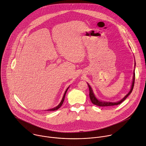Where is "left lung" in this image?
Instances as JSON below:
<instances>
[{"mask_svg":"<svg viewBox=\"0 0 146 146\" xmlns=\"http://www.w3.org/2000/svg\"><path fill=\"white\" fill-rule=\"evenodd\" d=\"M135 72H133V81H132V86H131V90L127 94V95H126L124 98L123 99H122L121 100L117 102H115V103H112V102H102V101H100L99 100H98L94 93H93V91L91 89V87H90V86L88 84V87H89V91H90V93H89V95H90V100L91 101V102L92 103V104L96 105V106H99V107H108V106H115V105H118V104H120L121 103H122L127 97L132 92V90H133V86H134V83H135Z\"/></svg>","mask_w":146,"mask_h":146,"instance_id":"obj_1","label":"left lung"}]
</instances>
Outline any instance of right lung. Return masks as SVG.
I'll use <instances>...</instances> for the list:
<instances>
[{
  "instance_id": "right-lung-1",
  "label": "right lung",
  "mask_w": 146,
  "mask_h": 146,
  "mask_svg": "<svg viewBox=\"0 0 146 146\" xmlns=\"http://www.w3.org/2000/svg\"><path fill=\"white\" fill-rule=\"evenodd\" d=\"M68 87L67 88V89L66 90V91H65V93H64V95H63V98H62V101H61V102L60 103V104L57 106V107H55V108H52V109H50V110H47V111H55V110H58L61 106H62V105L63 104V102H64V98H65V96H66V92H67V91L68 90Z\"/></svg>"
}]
</instances>
